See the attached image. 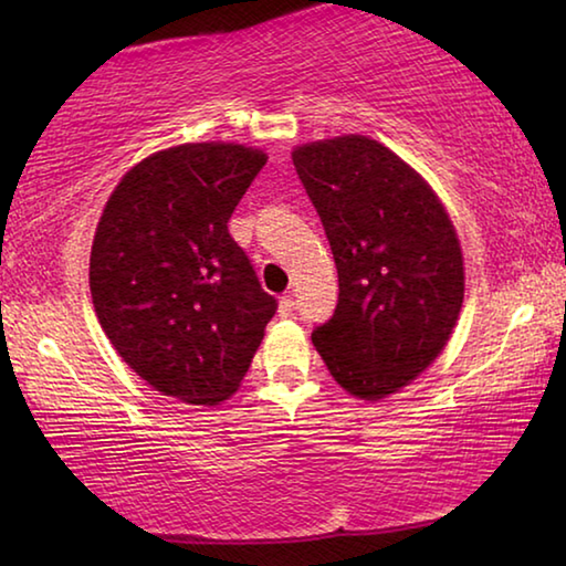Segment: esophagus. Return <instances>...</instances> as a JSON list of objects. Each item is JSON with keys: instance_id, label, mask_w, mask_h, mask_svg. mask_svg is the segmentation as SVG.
<instances>
[{"instance_id": "1", "label": "esophagus", "mask_w": 566, "mask_h": 566, "mask_svg": "<svg viewBox=\"0 0 566 566\" xmlns=\"http://www.w3.org/2000/svg\"><path fill=\"white\" fill-rule=\"evenodd\" d=\"M292 312H294V300L286 294L280 300V317H292Z\"/></svg>"}]
</instances>
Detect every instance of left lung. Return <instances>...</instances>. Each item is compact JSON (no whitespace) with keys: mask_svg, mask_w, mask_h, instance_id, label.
Wrapping results in <instances>:
<instances>
[{"mask_svg":"<svg viewBox=\"0 0 566 566\" xmlns=\"http://www.w3.org/2000/svg\"><path fill=\"white\" fill-rule=\"evenodd\" d=\"M339 276L332 317L312 342L359 399L407 387L444 349L464 300L454 224L415 169L349 134L294 149Z\"/></svg>","mask_w":566,"mask_h":566,"instance_id":"1","label":"left lung"}]
</instances>
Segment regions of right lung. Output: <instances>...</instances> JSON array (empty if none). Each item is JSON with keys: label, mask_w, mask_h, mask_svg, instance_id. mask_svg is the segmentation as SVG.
Wrapping results in <instances>:
<instances>
[{"label": "right lung", "mask_w": 566, "mask_h": 566, "mask_svg": "<svg viewBox=\"0 0 566 566\" xmlns=\"http://www.w3.org/2000/svg\"><path fill=\"white\" fill-rule=\"evenodd\" d=\"M266 157L179 145L112 191L90 260L92 302L119 357L167 397L212 407L234 395L274 317L229 217Z\"/></svg>", "instance_id": "obj_1"}]
</instances>
